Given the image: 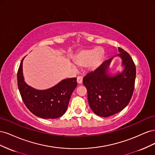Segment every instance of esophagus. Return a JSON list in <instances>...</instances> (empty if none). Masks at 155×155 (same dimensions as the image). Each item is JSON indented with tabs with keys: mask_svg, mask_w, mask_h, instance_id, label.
Returning a JSON list of instances; mask_svg holds the SVG:
<instances>
[{
	"mask_svg": "<svg viewBox=\"0 0 155 155\" xmlns=\"http://www.w3.org/2000/svg\"><path fill=\"white\" fill-rule=\"evenodd\" d=\"M77 82L79 84H81L83 82V77L81 76H79L77 77Z\"/></svg>",
	"mask_w": 155,
	"mask_h": 155,
	"instance_id": "obj_1",
	"label": "esophagus"
}]
</instances>
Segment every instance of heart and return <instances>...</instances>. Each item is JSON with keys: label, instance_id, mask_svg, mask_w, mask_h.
I'll return each instance as SVG.
<instances>
[{"label": "heart", "instance_id": "1", "mask_svg": "<svg viewBox=\"0 0 155 155\" xmlns=\"http://www.w3.org/2000/svg\"><path fill=\"white\" fill-rule=\"evenodd\" d=\"M104 58V50L101 48L83 50L75 58L76 63L81 67L88 66L92 70L96 69L101 64Z\"/></svg>", "mask_w": 155, "mask_h": 155}]
</instances>
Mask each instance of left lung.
<instances>
[{
	"instance_id": "1",
	"label": "left lung",
	"mask_w": 155,
	"mask_h": 155,
	"mask_svg": "<svg viewBox=\"0 0 155 155\" xmlns=\"http://www.w3.org/2000/svg\"><path fill=\"white\" fill-rule=\"evenodd\" d=\"M121 59V72L109 73L113 58L105 61L94 72L87 74L83 83L87 89L89 105L94 113L107 117L118 113L129 104L132 97L136 79V67L132 58L124 49L118 48Z\"/></svg>"
}]
</instances>
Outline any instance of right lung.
Instances as JSON below:
<instances>
[{
	"label": "right lung",
	"mask_w": 155,
	"mask_h": 155,
	"mask_svg": "<svg viewBox=\"0 0 155 155\" xmlns=\"http://www.w3.org/2000/svg\"><path fill=\"white\" fill-rule=\"evenodd\" d=\"M21 61L17 72L18 90L23 102L31 112L44 119H55L66 112L69 101L77 87L76 78H68L46 90H37L25 81Z\"/></svg>",
	"instance_id": "right-lung-1"
}]
</instances>
